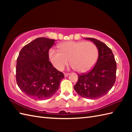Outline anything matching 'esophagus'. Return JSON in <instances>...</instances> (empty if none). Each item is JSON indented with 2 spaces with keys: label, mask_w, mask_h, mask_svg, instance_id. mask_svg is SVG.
<instances>
[{
  "label": "esophagus",
  "mask_w": 132,
  "mask_h": 132,
  "mask_svg": "<svg viewBox=\"0 0 132 132\" xmlns=\"http://www.w3.org/2000/svg\"><path fill=\"white\" fill-rule=\"evenodd\" d=\"M69 74H70L69 73H64V77H68L69 75Z\"/></svg>",
  "instance_id": "esophagus-1"
}]
</instances>
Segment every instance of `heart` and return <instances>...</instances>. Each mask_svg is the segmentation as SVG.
<instances>
[{"mask_svg":"<svg viewBox=\"0 0 132 132\" xmlns=\"http://www.w3.org/2000/svg\"><path fill=\"white\" fill-rule=\"evenodd\" d=\"M59 51L50 49L49 58L58 70H62L70 63L75 70L86 72L96 64L99 53L96 45L91 41H66L58 45Z\"/></svg>","mask_w":132,"mask_h":132,"instance_id":"b5f03b06","label":"heart"}]
</instances>
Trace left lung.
Wrapping results in <instances>:
<instances>
[{
    "mask_svg": "<svg viewBox=\"0 0 132 132\" xmlns=\"http://www.w3.org/2000/svg\"><path fill=\"white\" fill-rule=\"evenodd\" d=\"M86 39L96 45L99 57L91 71L78 75V82L74 88L82 97L96 99L107 94L115 83L116 62L111 49L104 43L94 38Z\"/></svg>",
    "mask_w": 132,
    "mask_h": 132,
    "instance_id": "8db88e82",
    "label": "left lung"
}]
</instances>
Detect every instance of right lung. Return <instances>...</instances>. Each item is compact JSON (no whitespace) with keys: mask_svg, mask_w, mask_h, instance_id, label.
Returning <instances> with one entry per match:
<instances>
[{"mask_svg":"<svg viewBox=\"0 0 132 132\" xmlns=\"http://www.w3.org/2000/svg\"><path fill=\"white\" fill-rule=\"evenodd\" d=\"M55 40L39 37L25 45L17 58L16 79L27 96L37 100L49 99L59 89L64 78L49 61V50Z\"/></svg>","mask_w":132,"mask_h":132,"instance_id":"add662e5","label":"right lung"}]
</instances>
